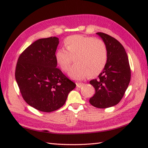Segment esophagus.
<instances>
[{"label":"esophagus","mask_w":148,"mask_h":148,"mask_svg":"<svg viewBox=\"0 0 148 148\" xmlns=\"http://www.w3.org/2000/svg\"><path fill=\"white\" fill-rule=\"evenodd\" d=\"M84 85V84L82 83H77L76 84V86L77 88H81V86H83Z\"/></svg>","instance_id":"esophagus-1"}]
</instances>
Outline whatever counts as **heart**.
<instances>
[{
  "instance_id": "b5f03b06",
  "label": "heart",
  "mask_w": 148,
  "mask_h": 148,
  "mask_svg": "<svg viewBox=\"0 0 148 148\" xmlns=\"http://www.w3.org/2000/svg\"><path fill=\"white\" fill-rule=\"evenodd\" d=\"M65 49L55 52L56 64L61 70L67 72L74 58L76 65L71 68L69 76L81 80L92 75H97L105 67L108 61V49L103 40L93 37L73 35L64 40Z\"/></svg>"
}]
</instances>
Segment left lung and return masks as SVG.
<instances>
[{
	"mask_svg": "<svg viewBox=\"0 0 148 148\" xmlns=\"http://www.w3.org/2000/svg\"><path fill=\"white\" fill-rule=\"evenodd\" d=\"M108 49V61L98 79L90 81L95 93L90 99L91 105L108 108L120 102L129 84L131 71L124 47L118 40L108 34L97 32Z\"/></svg>",
	"mask_w": 148,
	"mask_h": 148,
	"instance_id": "8db88e82",
	"label": "left lung"
}]
</instances>
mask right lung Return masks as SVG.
<instances>
[{"label": "right lung", "instance_id": "obj_1", "mask_svg": "<svg viewBox=\"0 0 148 148\" xmlns=\"http://www.w3.org/2000/svg\"><path fill=\"white\" fill-rule=\"evenodd\" d=\"M58 44L56 37L37 40L21 53L16 67L15 78L22 97L42 112L60 108L76 86L56 67L55 54Z\"/></svg>", "mask_w": 148, "mask_h": 148}]
</instances>
